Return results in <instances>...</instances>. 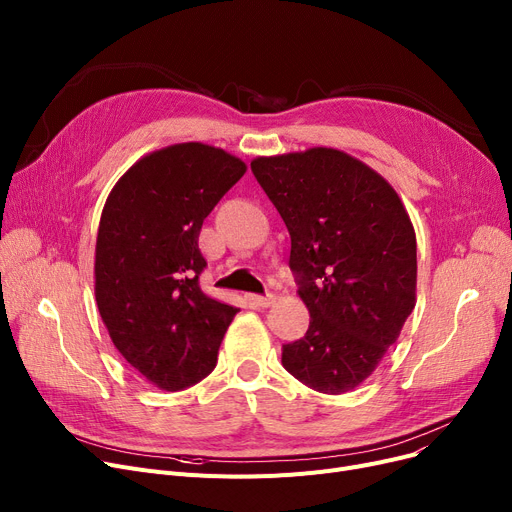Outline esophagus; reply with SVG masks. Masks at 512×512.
Returning a JSON list of instances; mask_svg holds the SVG:
<instances>
[{
  "mask_svg": "<svg viewBox=\"0 0 512 512\" xmlns=\"http://www.w3.org/2000/svg\"><path fill=\"white\" fill-rule=\"evenodd\" d=\"M247 301L253 307H272L276 299L274 294H265V297H261V294H247Z\"/></svg>",
  "mask_w": 512,
  "mask_h": 512,
  "instance_id": "esophagus-1",
  "label": "esophagus"
}]
</instances>
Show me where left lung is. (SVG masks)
<instances>
[{
    "label": "left lung",
    "instance_id": "obj_1",
    "mask_svg": "<svg viewBox=\"0 0 512 512\" xmlns=\"http://www.w3.org/2000/svg\"><path fill=\"white\" fill-rule=\"evenodd\" d=\"M251 170L290 234V270L309 330L282 365L305 386L363 384L417 303V240L392 184L332 147L255 157Z\"/></svg>",
    "mask_w": 512,
    "mask_h": 512
}]
</instances>
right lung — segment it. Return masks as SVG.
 <instances>
[{
  "label": "right lung",
  "mask_w": 512,
  "mask_h": 512,
  "mask_svg": "<svg viewBox=\"0 0 512 512\" xmlns=\"http://www.w3.org/2000/svg\"><path fill=\"white\" fill-rule=\"evenodd\" d=\"M247 172L203 143L157 149L107 197L95 245V299L118 353L159 390L209 375L236 307L201 290L203 220Z\"/></svg>",
  "instance_id": "right-lung-1"
}]
</instances>
